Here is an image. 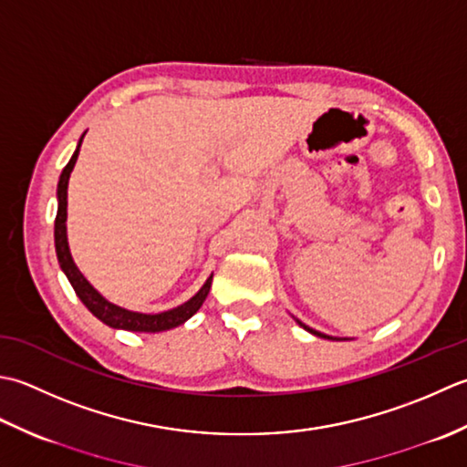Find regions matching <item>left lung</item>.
Segmentation results:
<instances>
[{"instance_id": "obj_1", "label": "left lung", "mask_w": 467, "mask_h": 467, "mask_svg": "<svg viewBox=\"0 0 467 467\" xmlns=\"http://www.w3.org/2000/svg\"><path fill=\"white\" fill-rule=\"evenodd\" d=\"M298 322V325L304 328V330H308L310 332V335H314V337H320V338H328V340H342V338H335V337H328V335H322V332H318V330H314V328H310V327H306V325H302V322L300 320H296ZM347 340V338H345Z\"/></svg>"}]
</instances>
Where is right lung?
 <instances>
[{"label":"right lung","mask_w":467,"mask_h":467,"mask_svg":"<svg viewBox=\"0 0 467 467\" xmlns=\"http://www.w3.org/2000/svg\"><path fill=\"white\" fill-rule=\"evenodd\" d=\"M82 139L84 135L80 137L78 145H76V150L70 157L68 165L62 169V175L58 181V192H56V197H58V213H56V222H54V244H56V255H58V264L62 272L72 284L76 296L82 300L84 306H87L94 317L110 328L130 330V332H163V330H171L179 325H183L185 320L192 318L193 314L202 308V304L205 302L209 294V288H212L213 274L209 275L195 296H192L187 302L159 314H142V312L127 310L109 302L87 278H84L82 272L78 270V265L74 264L70 245H68V234H66V217H68V179L76 165V159H78Z\"/></svg>","instance_id":"right-lung-1"}]
</instances>
